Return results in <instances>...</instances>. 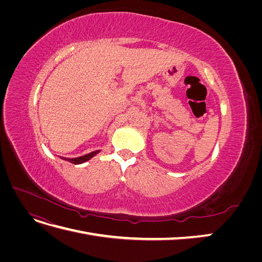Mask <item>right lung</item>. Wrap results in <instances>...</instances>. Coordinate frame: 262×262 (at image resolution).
Segmentation results:
<instances>
[{"mask_svg": "<svg viewBox=\"0 0 262 262\" xmlns=\"http://www.w3.org/2000/svg\"><path fill=\"white\" fill-rule=\"evenodd\" d=\"M98 152H99V150H95V152H92L90 154H86L84 156L76 157V158H66V157H62V158H63V160L70 162V163H72V164H82V163H85L89 160H91V158L94 157Z\"/></svg>", "mask_w": 262, "mask_h": 262, "instance_id": "obj_1", "label": "right lung"}]
</instances>
